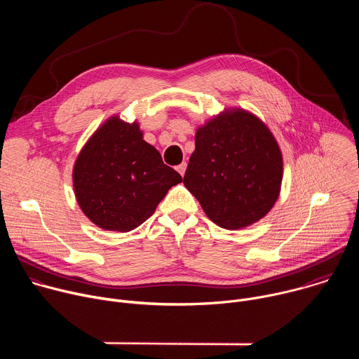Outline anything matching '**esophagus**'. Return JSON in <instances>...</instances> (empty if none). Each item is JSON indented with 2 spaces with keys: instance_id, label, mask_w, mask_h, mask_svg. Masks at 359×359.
Wrapping results in <instances>:
<instances>
[{
  "instance_id": "34e87169",
  "label": "esophagus",
  "mask_w": 359,
  "mask_h": 359,
  "mask_svg": "<svg viewBox=\"0 0 359 359\" xmlns=\"http://www.w3.org/2000/svg\"><path fill=\"white\" fill-rule=\"evenodd\" d=\"M186 166H187V163H186V162H183V163H180L179 166H176V170L183 176V175H184V172H186Z\"/></svg>"
}]
</instances>
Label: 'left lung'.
Instances as JSON below:
<instances>
[{
	"mask_svg": "<svg viewBox=\"0 0 359 359\" xmlns=\"http://www.w3.org/2000/svg\"><path fill=\"white\" fill-rule=\"evenodd\" d=\"M184 186L217 226L238 230L263 219L283 182V155L267 125L248 111L224 109L194 136Z\"/></svg>",
	"mask_w": 359,
	"mask_h": 359,
	"instance_id": "1",
	"label": "left lung"
}]
</instances>
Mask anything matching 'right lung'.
<instances>
[{
    "label": "right lung",
    "instance_id": "obj_1",
    "mask_svg": "<svg viewBox=\"0 0 359 359\" xmlns=\"http://www.w3.org/2000/svg\"><path fill=\"white\" fill-rule=\"evenodd\" d=\"M182 176L143 140L139 123L118 115L102 123L81 149L72 170L76 201L97 227L126 233L155 213Z\"/></svg>",
    "mask_w": 359,
    "mask_h": 359
}]
</instances>
